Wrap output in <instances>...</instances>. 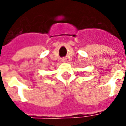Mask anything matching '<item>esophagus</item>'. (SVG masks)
<instances>
[{"label": "esophagus", "mask_w": 126, "mask_h": 126, "mask_svg": "<svg viewBox=\"0 0 126 126\" xmlns=\"http://www.w3.org/2000/svg\"><path fill=\"white\" fill-rule=\"evenodd\" d=\"M66 58H62V62H66Z\"/></svg>", "instance_id": "1"}]
</instances>
